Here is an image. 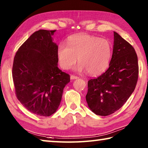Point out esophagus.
Returning <instances> with one entry per match:
<instances>
[{"mask_svg":"<svg viewBox=\"0 0 148 148\" xmlns=\"http://www.w3.org/2000/svg\"><path fill=\"white\" fill-rule=\"evenodd\" d=\"M79 77H77V76H75V75H71L70 76V79H71V80H73V79H78Z\"/></svg>","mask_w":148,"mask_h":148,"instance_id":"obj_1","label":"esophagus"}]
</instances>
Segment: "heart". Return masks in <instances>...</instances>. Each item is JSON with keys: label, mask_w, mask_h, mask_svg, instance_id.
<instances>
[{"label": "heart", "mask_w": 148, "mask_h": 148, "mask_svg": "<svg viewBox=\"0 0 148 148\" xmlns=\"http://www.w3.org/2000/svg\"><path fill=\"white\" fill-rule=\"evenodd\" d=\"M59 64L64 69H69L76 63V70H86L89 74L103 73L109 65L112 56V47L107 40L88 34L72 36L67 45L62 43L57 48Z\"/></svg>", "instance_id": "obj_1"}]
</instances>
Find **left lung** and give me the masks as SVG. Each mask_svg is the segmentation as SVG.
<instances>
[{
    "mask_svg": "<svg viewBox=\"0 0 148 148\" xmlns=\"http://www.w3.org/2000/svg\"><path fill=\"white\" fill-rule=\"evenodd\" d=\"M138 64L135 50L117 32L109 67L97 78L88 82L86 100L93 112L108 116L120 109L135 89Z\"/></svg>",
    "mask_w": 148,
    "mask_h": 148,
    "instance_id": "obj_1",
    "label": "left lung"
}]
</instances>
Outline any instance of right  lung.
<instances>
[{
    "label": "right lung",
    "instance_id": "1",
    "mask_svg": "<svg viewBox=\"0 0 148 148\" xmlns=\"http://www.w3.org/2000/svg\"><path fill=\"white\" fill-rule=\"evenodd\" d=\"M56 30L33 33L15 54L12 77L15 94L30 112L49 116L58 109L69 75L58 67V45L52 36Z\"/></svg>",
    "mask_w": 148,
    "mask_h": 148
}]
</instances>
